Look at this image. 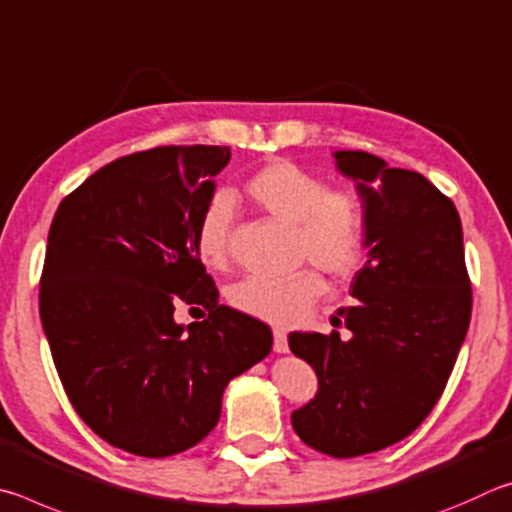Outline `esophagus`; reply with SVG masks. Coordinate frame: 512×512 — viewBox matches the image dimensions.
Segmentation results:
<instances>
[{
  "instance_id": "34e87169",
  "label": "esophagus",
  "mask_w": 512,
  "mask_h": 512,
  "mask_svg": "<svg viewBox=\"0 0 512 512\" xmlns=\"http://www.w3.org/2000/svg\"><path fill=\"white\" fill-rule=\"evenodd\" d=\"M274 351L288 353V335L283 328H274Z\"/></svg>"
}]
</instances>
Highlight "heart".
Wrapping results in <instances>:
<instances>
[{
	"label": "heart",
	"mask_w": 512,
	"mask_h": 512,
	"mask_svg": "<svg viewBox=\"0 0 512 512\" xmlns=\"http://www.w3.org/2000/svg\"><path fill=\"white\" fill-rule=\"evenodd\" d=\"M247 195L283 224L297 227L299 256L333 279H348L366 247V215L353 191H333L324 177L276 159L247 179ZM233 200L215 193L197 220L193 245L206 267L222 270L229 258ZM324 294V281L312 270L288 279L247 276L229 290L231 306L270 324H297Z\"/></svg>",
	"instance_id": "b5f03b06"
}]
</instances>
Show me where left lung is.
<instances>
[{
    "mask_svg": "<svg viewBox=\"0 0 512 512\" xmlns=\"http://www.w3.org/2000/svg\"><path fill=\"white\" fill-rule=\"evenodd\" d=\"M333 159L362 200L369 254L351 283L357 303L333 317L351 337H288L319 380L292 427L312 450L351 459L402 441L429 416L468 335L472 290L450 197L371 152Z\"/></svg>",
    "mask_w": 512,
    "mask_h": 512,
    "instance_id": "left-lung-1",
    "label": "left lung"
}]
</instances>
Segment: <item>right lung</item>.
<instances>
[{
    "mask_svg": "<svg viewBox=\"0 0 512 512\" xmlns=\"http://www.w3.org/2000/svg\"><path fill=\"white\" fill-rule=\"evenodd\" d=\"M227 146H164L96 170L53 215L40 319L62 387L119 450L161 459L218 425L222 393L272 351L263 321L218 303L197 220ZM202 322L174 321V303Z\"/></svg>",
    "mask_w": 512,
    "mask_h": 512,
    "instance_id": "add662e5",
    "label": "right lung"
}]
</instances>
